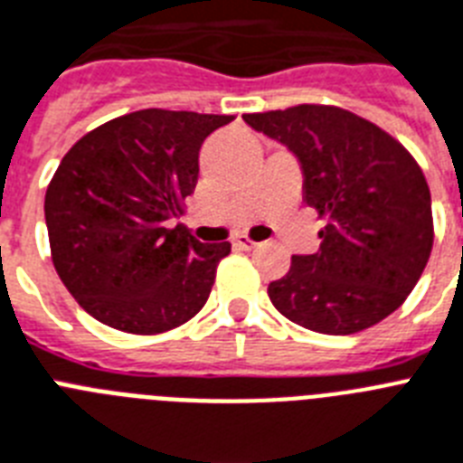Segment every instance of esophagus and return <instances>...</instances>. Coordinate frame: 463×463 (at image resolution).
<instances>
[{
    "label": "esophagus",
    "instance_id": "obj_1",
    "mask_svg": "<svg viewBox=\"0 0 463 463\" xmlns=\"http://www.w3.org/2000/svg\"><path fill=\"white\" fill-rule=\"evenodd\" d=\"M234 246H239V248H255V246H258V241H253V239H250V236H246V234H239V236H234Z\"/></svg>",
    "mask_w": 463,
    "mask_h": 463
}]
</instances>
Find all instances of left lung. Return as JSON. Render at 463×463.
Returning <instances> with one entry per match:
<instances>
[{
  "instance_id": "1",
  "label": "left lung",
  "mask_w": 463,
  "mask_h": 463,
  "mask_svg": "<svg viewBox=\"0 0 463 463\" xmlns=\"http://www.w3.org/2000/svg\"><path fill=\"white\" fill-rule=\"evenodd\" d=\"M243 120L281 141L303 167L305 203L326 227L315 255H293L269 284L274 307L328 335L373 326L407 300L433 248L421 167L388 132L338 106L300 103Z\"/></svg>"
}]
</instances>
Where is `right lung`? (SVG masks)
I'll list each match as a JSON object with an SVG mask.
<instances>
[{
    "label": "right lung",
    "instance_id": "add662e5",
    "mask_svg": "<svg viewBox=\"0 0 463 463\" xmlns=\"http://www.w3.org/2000/svg\"><path fill=\"white\" fill-rule=\"evenodd\" d=\"M234 116L144 109L87 132L44 196L52 260L80 307L125 334H163L198 315L232 243H201L182 215L198 151Z\"/></svg>",
    "mask_w": 463,
    "mask_h": 463
}]
</instances>
